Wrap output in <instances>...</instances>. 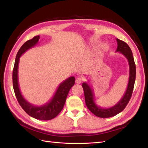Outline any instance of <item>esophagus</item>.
<instances>
[{
    "mask_svg": "<svg viewBox=\"0 0 148 148\" xmlns=\"http://www.w3.org/2000/svg\"><path fill=\"white\" fill-rule=\"evenodd\" d=\"M83 81V79L82 77H77L76 79V83L79 84V83L82 82Z\"/></svg>",
    "mask_w": 148,
    "mask_h": 148,
    "instance_id": "esophagus-1",
    "label": "esophagus"
}]
</instances>
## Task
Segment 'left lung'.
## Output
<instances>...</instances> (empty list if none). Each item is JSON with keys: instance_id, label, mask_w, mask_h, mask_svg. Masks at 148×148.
I'll list each match as a JSON object with an SVG mask.
<instances>
[{"instance_id": "8db88e82", "label": "left lung", "mask_w": 148, "mask_h": 148, "mask_svg": "<svg viewBox=\"0 0 148 148\" xmlns=\"http://www.w3.org/2000/svg\"><path fill=\"white\" fill-rule=\"evenodd\" d=\"M118 43V48L116 51L120 52L126 57L128 61L130 67L129 72V80H128V86L125 95L122 99L112 108H102L97 106L94 102V94L93 90L86 83H83L82 86L83 88L84 99L87 108L93 114L100 118H109L119 114L123 110L125 107L130 101V98L132 95L135 80L136 76V67L135 64L134 59L133 57L132 52L131 51L130 47L126 42L121 40L116 39Z\"/></svg>"}]
</instances>
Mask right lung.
Returning a JSON list of instances; mask_svg holds the SVG:
<instances>
[{
	"instance_id": "right-lung-1",
	"label": "right lung",
	"mask_w": 148,
	"mask_h": 148,
	"mask_svg": "<svg viewBox=\"0 0 148 148\" xmlns=\"http://www.w3.org/2000/svg\"><path fill=\"white\" fill-rule=\"evenodd\" d=\"M39 38L40 36H37L34 37L32 39L27 40L22 45L18 51L12 71V85L18 102L28 114L40 120H49L55 118L64 108L69 90L75 83V77L74 76L69 77L60 84L52 99L42 106H34L30 104L23 98L20 92L18 81L19 60L22 54H23L27 50L32 48L38 42Z\"/></svg>"
}]
</instances>
